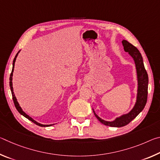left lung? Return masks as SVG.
Masks as SVG:
<instances>
[{"label": "left lung", "instance_id": "8db88e82", "mask_svg": "<svg viewBox=\"0 0 160 160\" xmlns=\"http://www.w3.org/2000/svg\"><path fill=\"white\" fill-rule=\"evenodd\" d=\"M122 44L124 51L128 52L130 56L133 59L135 64V68L137 72L138 80V90L136 102L132 109L128 113L123 114L116 118L112 121H107L102 119L98 116L93 109V112L97 118L105 126L112 127H122L128 124L132 120L136 117L144 109L148 99V75L145 68L144 63L141 53L138 48L134 47L126 40H123Z\"/></svg>", "mask_w": 160, "mask_h": 160}]
</instances>
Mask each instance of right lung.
I'll return each mask as SVG.
<instances>
[{
	"label": "right lung",
	"instance_id": "right-lung-1",
	"mask_svg": "<svg viewBox=\"0 0 160 160\" xmlns=\"http://www.w3.org/2000/svg\"><path fill=\"white\" fill-rule=\"evenodd\" d=\"M19 52H20V51H18V53L17 54H16V56H15V58H14V60H13V63H12V72H11V73H10V90H11V93H12V99H13V102H14V104H15V107H16V109H17V110L18 111V112L20 113V114L24 116L25 118L29 119V121H32V122L34 123L35 124H37V125H38V126H42V127H48V126H52V124H49V125H44V124H41V123L37 122V121H34V119L32 118V117H30V116H29V115L27 114V113H26L25 112H23V110L22 109V108L20 107V104H19L18 102L17 101V99H16V97H15V94H14V92H13V88H12V80L13 71H14L15 63V61H16V58H17V56H18V55Z\"/></svg>",
	"mask_w": 160,
	"mask_h": 160
}]
</instances>
